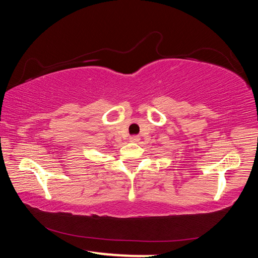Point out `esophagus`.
<instances>
[{
  "label": "esophagus",
  "mask_w": 258,
  "mask_h": 258,
  "mask_svg": "<svg viewBox=\"0 0 258 258\" xmlns=\"http://www.w3.org/2000/svg\"><path fill=\"white\" fill-rule=\"evenodd\" d=\"M131 142H138L139 141V138L138 137H131Z\"/></svg>",
  "instance_id": "obj_1"
}]
</instances>
